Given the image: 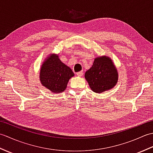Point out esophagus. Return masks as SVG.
<instances>
[{
  "mask_svg": "<svg viewBox=\"0 0 153 153\" xmlns=\"http://www.w3.org/2000/svg\"><path fill=\"white\" fill-rule=\"evenodd\" d=\"M76 74H77V76L82 77V76H83V71H79V72L76 73Z\"/></svg>",
  "mask_w": 153,
  "mask_h": 153,
  "instance_id": "1",
  "label": "esophagus"
}]
</instances>
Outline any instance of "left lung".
I'll return each instance as SVG.
<instances>
[{"label": "left lung", "instance_id": "left-lung-1", "mask_svg": "<svg viewBox=\"0 0 153 153\" xmlns=\"http://www.w3.org/2000/svg\"><path fill=\"white\" fill-rule=\"evenodd\" d=\"M85 78L93 91L101 93L116 85L118 73L111 58L103 55L95 58L91 68L85 73Z\"/></svg>", "mask_w": 153, "mask_h": 153}]
</instances>
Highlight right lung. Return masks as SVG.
Listing matches in <instances>:
<instances>
[{"instance_id": "obj_1", "label": "right lung", "mask_w": 153, "mask_h": 153, "mask_svg": "<svg viewBox=\"0 0 153 153\" xmlns=\"http://www.w3.org/2000/svg\"><path fill=\"white\" fill-rule=\"evenodd\" d=\"M74 76L72 70L60 60L58 54L51 53L45 58L40 68L41 83L54 93L64 91L70 79Z\"/></svg>"}]
</instances>
